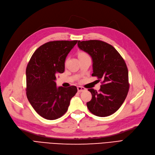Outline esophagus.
<instances>
[{
  "instance_id": "obj_1",
  "label": "esophagus",
  "mask_w": 155,
  "mask_h": 155,
  "mask_svg": "<svg viewBox=\"0 0 155 155\" xmlns=\"http://www.w3.org/2000/svg\"><path fill=\"white\" fill-rule=\"evenodd\" d=\"M85 90H86L85 88H84V87H80V86H78V91L79 92H83V91H85Z\"/></svg>"
}]
</instances>
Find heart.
<instances>
[{
	"instance_id": "heart-1",
	"label": "heart",
	"mask_w": 155,
	"mask_h": 155,
	"mask_svg": "<svg viewBox=\"0 0 155 155\" xmlns=\"http://www.w3.org/2000/svg\"><path fill=\"white\" fill-rule=\"evenodd\" d=\"M87 55V54H85V52H83V51H81V52H79L78 54V57H79V56H82V55Z\"/></svg>"
}]
</instances>
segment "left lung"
I'll return each mask as SVG.
<instances>
[{
    "label": "left lung",
    "mask_w": 155,
    "mask_h": 155,
    "mask_svg": "<svg viewBox=\"0 0 155 155\" xmlns=\"http://www.w3.org/2000/svg\"><path fill=\"white\" fill-rule=\"evenodd\" d=\"M78 47L92 59V76L102 79L99 91L88 89L92 99L88 110L97 116L114 114L123 104L129 89V73L124 59L112 45L100 40L78 41Z\"/></svg>",
    "instance_id": "left-lung-1"
}]
</instances>
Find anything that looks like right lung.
I'll use <instances>...</instances> for the list:
<instances>
[{
  "label": "right lung",
  "instance_id": "add662e5",
  "mask_svg": "<svg viewBox=\"0 0 155 155\" xmlns=\"http://www.w3.org/2000/svg\"><path fill=\"white\" fill-rule=\"evenodd\" d=\"M77 43V40L48 42L35 51L27 65L28 100L46 120H56L66 113L78 91L76 86L58 88L55 82L57 75L64 72L65 59Z\"/></svg>",
  "mask_w": 155,
  "mask_h": 155
}]
</instances>
